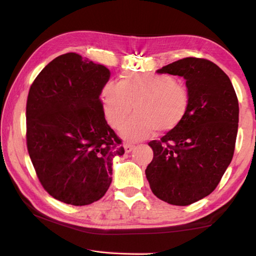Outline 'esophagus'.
Wrapping results in <instances>:
<instances>
[{
    "instance_id": "1",
    "label": "esophagus",
    "mask_w": 256,
    "mask_h": 256,
    "mask_svg": "<svg viewBox=\"0 0 256 256\" xmlns=\"http://www.w3.org/2000/svg\"><path fill=\"white\" fill-rule=\"evenodd\" d=\"M133 148H134V145L133 144H131V143H125L124 144V150H125V152H126V153L131 152Z\"/></svg>"
}]
</instances>
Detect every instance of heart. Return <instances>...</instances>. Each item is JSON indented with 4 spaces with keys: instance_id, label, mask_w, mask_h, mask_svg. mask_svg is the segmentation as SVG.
I'll return each mask as SVG.
<instances>
[{
    "instance_id": "1",
    "label": "heart",
    "mask_w": 256,
    "mask_h": 256,
    "mask_svg": "<svg viewBox=\"0 0 256 256\" xmlns=\"http://www.w3.org/2000/svg\"><path fill=\"white\" fill-rule=\"evenodd\" d=\"M105 118L120 128L134 110L135 114L122 128L130 141L151 138L155 132L173 131L188 111L186 86L168 74L123 73L118 83L108 81L101 91Z\"/></svg>"
}]
</instances>
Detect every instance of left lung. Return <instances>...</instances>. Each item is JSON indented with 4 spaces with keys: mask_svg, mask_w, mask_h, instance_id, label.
<instances>
[{
    "mask_svg": "<svg viewBox=\"0 0 256 256\" xmlns=\"http://www.w3.org/2000/svg\"><path fill=\"white\" fill-rule=\"evenodd\" d=\"M158 73L186 80L190 106L176 128L148 143L154 156L145 174L155 196L185 206L211 194L231 163L238 101L231 80L206 58H185Z\"/></svg>",
    "mask_w": 256,
    "mask_h": 256,
    "instance_id": "left-lung-1",
    "label": "left lung"
}]
</instances>
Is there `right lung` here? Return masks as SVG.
<instances>
[{
	"mask_svg": "<svg viewBox=\"0 0 256 256\" xmlns=\"http://www.w3.org/2000/svg\"><path fill=\"white\" fill-rule=\"evenodd\" d=\"M108 68L76 53L50 62L30 88L26 145L40 183L51 196L81 206L104 196L122 140L108 125L100 95Z\"/></svg>",
	"mask_w": 256,
	"mask_h": 256,
	"instance_id": "right-lung-1",
	"label": "right lung"
}]
</instances>
